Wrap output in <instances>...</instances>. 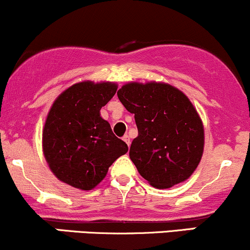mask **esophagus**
Listing matches in <instances>:
<instances>
[{"mask_svg":"<svg viewBox=\"0 0 250 250\" xmlns=\"http://www.w3.org/2000/svg\"><path fill=\"white\" fill-rule=\"evenodd\" d=\"M122 140H123V141H125V143H127V145H128V147H129V146H130V139H129V136H128V135H125V136L122 137Z\"/></svg>","mask_w":250,"mask_h":250,"instance_id":"esophagus-1","label":"esophagus"}]
</instances>
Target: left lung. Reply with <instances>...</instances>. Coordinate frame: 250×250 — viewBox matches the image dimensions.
Masks as SVG:
<instances>
[{"instance_id":"8db88e82","label":"left lung","mask_w":250,"mask_h":250,"mask_svg":"<svg viewBox=\"0 0 250 250\" xmlns=\"http://www.w3.org/2000/svg\"><path fill=\"white\" fill-rule=\"evenodd\" d=\"M117 96L137 125L129 156L155 188H170L190 177L203 154L205 130L182 91L161 82H130Z\"/></svg>"}]
</instances>
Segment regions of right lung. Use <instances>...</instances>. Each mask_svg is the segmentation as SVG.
<instances>
[{
    "instance_id": "add662e5",
    "label": "right lung",
    "mask_w": 250,
    "mask_h": 250,
    "mask_svg": "<svg viewBox=\"0 0 250 250\" xmlns=\"http://www.w3.org/2000/svg\"><path fill=\"white\" fill-rule=\"evenodd\" d=\"M117 85L84 81L55 100L42 134L43 154L54 175L81 190L95 188L108 169L128 151L100 110L113 99Z\"/></svg>"
}]
</instances>
